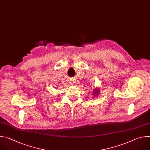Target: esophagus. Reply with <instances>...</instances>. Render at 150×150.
<instances>
[{"instance_id": "34e87169", "label": "esophagus", "mask_w": 150, "mask_h": 150, "mask_svg": "<svg viewBox=\"0 0 150 150\" xmlns=\"http://www.w3.org/2000/svg\"><path fill=\"white\" fill-rule=\"evenodd\" d=\"M70 83L72 84H74V81L73 80H71V81H70Z\"/></svg>"}]
</instances>
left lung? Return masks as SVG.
<instances>
[{
    "instance_id": "1",
    "label": "left lung",
    "mask_w": 150,
    "mask_h": 150,
    "mask_svg": "<svg viewBox=\"0 0 150 150\" xmlns=\"http://www.w3.org/2000/svg\"><path fill=\"white\" fill-rule=\"evenodd\" d=\"M100 92H99V88H95L93 91V96H97L99 95Z\"/></svg>"
}]
</instances>
